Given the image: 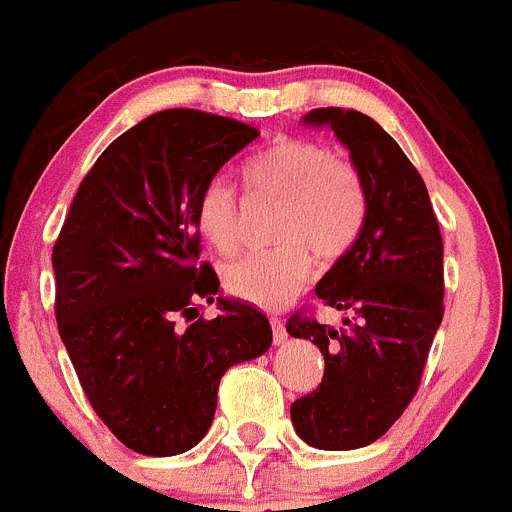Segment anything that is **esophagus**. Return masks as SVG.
Segmentation results:
<instances>
[{"instance_id":"1","label":"esophagus","mask_w":512,"mask_h":512,"mask_svg":"<svg viewBox=\"0 0 512 512\" xmlns=\"http://www.w3.org/2000/svg\"><path fill=\"white\" fill-rule=\"evenodd\" d=\"M270 324H273V342L275 344H283L285 339H288V331H285V326H283V321L280 319H270Z\"/></svg>"}]
</instances>
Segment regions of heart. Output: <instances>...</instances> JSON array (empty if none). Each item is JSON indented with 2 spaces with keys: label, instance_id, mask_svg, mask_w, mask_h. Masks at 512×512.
I'll use <instances>...</instances> for the list:
<instances>
[{
  "label": "heart",
  "instance_id": "heart-1",
  "mask_svg": "<svg viewBox=\"0 0 512 512\" xmlns=\"http://www.w3.org/2000/svg\"><path fill=\"white\" fill-rule=\"evenodd\" d=\"M255 196L283 201L278 242L270 252H250L227 262L224 288L260 308H280L311 280L313 255L342 260L367 219L365 183L347 160L311 140H278L245 165ZM196 229L214 250L232 252L239 239V199L232 183L214 176L196 199Z\"/></svg>",
  "mask_w": 512,
  "mask_h": 512
}]
</instances>
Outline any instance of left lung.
I'll use <instances>...</instances> for the list:
<instances>
[{
    "instance_id": "left-lung-1",
    "label": "left lung",
    "mask_w": 512,
    "mask_h": 512,
    "mask_svg": "<svg viewBox=\"0 0 512 512\" xmlns=\"http://www.w3.org/2000/svg\"><path fill=\"white\" fill-rule=\"evenodd\" d=\"M329 127L367 191V219L352 250L331 265L316 296L352 311L344 329L293 313L290 336L324 354V380L290 405L308 446L347 451L380 439L408 408L444 316V242L426 183L398 142L354 109H311Z\"/></svg>"
}]
</instances>
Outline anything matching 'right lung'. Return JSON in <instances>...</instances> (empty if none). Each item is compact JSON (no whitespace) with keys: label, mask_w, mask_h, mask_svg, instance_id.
<instances>
[{"label":"right lung","mask_w":512,"mask_h":512,"mask_svg":"<svg viewBox=\"0 0 512 512\" xmlns=\"http://www.w3.org/2000/svg\"><path fill=\"white\" fill-rule=\"evenodd\" d=\"M257 135L196 109L142 119L99 155L53 247L55 319L73 370L96 416L137 454L199 444L224 372L273 344L265 313L224 298L196 262L199 191ZM199 300L220 316L201 320Z\"/></svg>","instance_id":"add662e5"}]
</instances>
